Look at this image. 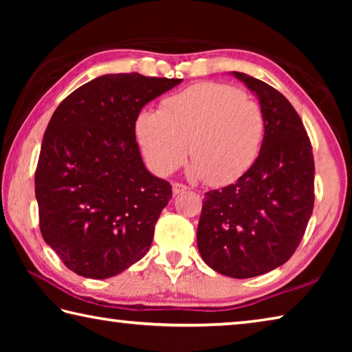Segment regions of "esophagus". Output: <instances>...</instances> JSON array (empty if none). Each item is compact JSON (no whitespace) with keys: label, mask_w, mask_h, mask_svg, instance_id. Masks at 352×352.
I'll use <instances>...</instances> for the list:
<instances>
[{"label":"esophagus","mask_w":352,"mask_h":352,"mask_svg":"<svg viewBox=\"0 0 352 352\" xmlns=\"http://www.w3.org/2000/svg\"><path fill=\"white\" fill-rule=\"evenodd\" d=\"M172 190H174V194L177 195V194H182V192H184V190H188V186L186 184H183V183H174L172 184Z\"/></svg>","instance_id":"34e87169"}]
</instances>
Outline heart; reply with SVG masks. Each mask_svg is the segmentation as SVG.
<instances>
[{"instance_id":"1","label":"heart","mask_w":352,"mask_h":352,"mask_svg":"<svg viewBox=\"0 0 352 352\" xmlns=\"http://www.w3.org/2000/svg\"><path fill=\"white\" fill-rule=\"evenodd\" d=\"M265 119L256 100L223 83H197L142 111L135 133L146 163L169 175L192 155L189 174L225 184L247 172L258 157Z\"/></svg>"}]
</instances>
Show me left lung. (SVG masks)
<instances>
[{
  "mask_svg": "<svg viewBox=\"0 0 352 352\" xmlns=\"http://www.w3.org/2000/svg\"><path fill=\"white\" fill-rule=\"evenodd\" d=\"M265 119L258 158L234 184L205 194L197 247L212 270L253 278L283 265L305 236L314 210L315 164L301 118L281 93L233 71Z\"/></svg>",
  "mask_w": 352,
  "mask_h": 352,
  "instance_id": "obj_1",
  "label": "left lung"
}]
</instances>
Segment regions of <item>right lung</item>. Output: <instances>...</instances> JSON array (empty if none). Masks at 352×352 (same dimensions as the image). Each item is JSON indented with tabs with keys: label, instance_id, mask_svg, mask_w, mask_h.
I'll list each match as a JSON object with an SVG mask.
<instances>
[{
	"label": "right lung",
	"instance_id": "right-lung-1",
	"mask_svg": "<svg viewBox=\"0 0 352 352\" xmlns=\"http://www.w3.org/2000/svg\"><path fill=\"white\" fill-rule=\"evenodd\" d=\"M182 82L105 74L65 98L41 142L35 197L45 242L69 270L105 279L147 253L172 186L142 163V107Z\"/></svg>",
	"mask_w": 352,
	"mask_h": 352
}]
</instances>
